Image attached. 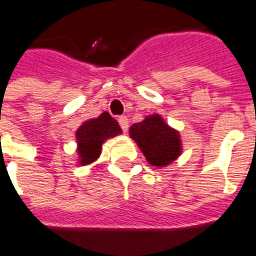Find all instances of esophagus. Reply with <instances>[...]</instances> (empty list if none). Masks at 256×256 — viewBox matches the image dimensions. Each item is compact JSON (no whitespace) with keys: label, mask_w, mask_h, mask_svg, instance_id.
I'll return each instance as SVG.
<instances>
[{"label":"esophagus","mask_w":256,"mask_h":256,"mask_svg":"<svg viewBox=\"0 0 256 256\" xmlns=\"http://www.w3.org/2000/svg\"><path fill=\"white\" fill-rule=\"evenodd\" d=\"M119 124H120V128H122V130L126 133L128 130V119L126 118V116H120L119 118Z\"/></svg>","instance_id":"esophagus-1"}]
</instances>
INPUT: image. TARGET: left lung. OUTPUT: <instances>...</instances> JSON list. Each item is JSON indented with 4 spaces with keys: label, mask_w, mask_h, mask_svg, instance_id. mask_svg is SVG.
I'll return each mask as SVG.
<instances>
[{
    "label": "left lung",
    "mask_w": 256,
    "mask_h": 256,
    "mask_svg": "<svg viewBox=\"0 0 256 256\" xmlns=\"http://www.w3.org/2000/svg\"><path fill=\"white\" fill-rule=\"evenodd\" d=\"M128 133L137 142L148 164L156 168L170 165L183 151L180 133L170 128L158 114L148 115L142 122L134 123Z\"/></svg>",
    "instance_id": "8db88e82"
}]
</instances>
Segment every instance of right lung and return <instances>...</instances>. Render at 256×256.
<instances>
[{
    "instance_id": "add662e5",
    "label": "right lung",
    "mask_w": 256,
    "mask_h": 256,
    "mask_svg": "<svg viewBox=\"0 0 256 256\" xmlns=\"http://www.w3.org/2000/svg\"><path fill=\"white\" fill-rule=\"evenodd\" d=\"M120 133L122 128L119 123L108 112L82 123L74 134L78 142V165L86 166L96 162L101 155L104 142Z\"/></svg>"
}]
</instances>
